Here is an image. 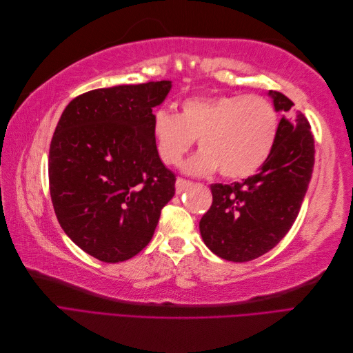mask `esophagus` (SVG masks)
Instances as JSON below:
<instances>
[{
  "label": "esophagus",
  "mask_w": 353,
  "mask_h": 353,
  "mask_svg": "<svg viewBox=\"0 0 353 353\" xmlns=\"http://www.w3.org/2000/svg\"><path fill=\"white\" fill-rule=\"evenodd\" d=\"M190 185H191L190 181H187V179H184V178H178V179H176V184H175L176 194H181V193H183V191H185Z\"/></svg>",
  "instance_id": "obj_1"
}]
</instances>
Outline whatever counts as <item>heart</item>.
Returning a JSON list of instances; mask_svg holds the SVG:
<instances>
[{
  "instance_id": "b5f03b06",
  "label": "heart",
  "mask_w": 353,
  "mask_h": 353,
  "mask_svg": "<svg viewBox=\"0 0 353 353\" xmlns=\"http://www.w3.org/2000/svg\"><path fill=\"white\" fill-rule=\"evenodd\" d=\"M279 134V113L262 95L219 94L187 99L176 114L153 116L156 152L165 165L178 166L199 140L201 150L188 160L190 174L219 169L227 179L250 176L268 160Z\"/></svg>"
}]
</instances>
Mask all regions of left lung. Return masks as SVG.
I'll use <instances>...</instances> for the list:
<instances>
[{"instance_id":"1","label":"left lung","mask_w":353,"mask_h":353,"mask_svg":"<svg viewBox=\"0 0 353 353\" xmlns=\"http://www.w3.org/2000/svg\"><path fill=\"white\" fill-rule=\"evenodd\" d=\"M276 110L293 101L270 92ZM314 135L305 114L283 116L275 145L262 168L240 183L212 184V206L200 219V234L219 258L248 262L280 243L301 210L314 169Z\"/></svg>"}]
</instances>
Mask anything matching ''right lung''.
Wrapping results in <instances>:
<instances>
[{"label":"right lung","mask_w":353,"mask_h":353,"mask_svg":"<svg viewBox=\"0 0 353 353\" xmlns=\"http://www.w3.org/2000/svg\"><path fill=\"white\" fill-rule=\"evenodd\" d=\"M169 81L83 92L61 113L50 144L52 206L70 240L95 259H131L150 243L175 174L153 140V108Z\"/></svg>","instance_id":"obj_1"}]
</instances>
